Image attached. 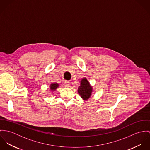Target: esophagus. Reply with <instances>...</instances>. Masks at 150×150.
Returning <instances> with one entry per match:
<instances>
[{"label": "esophagus", "instance_id": "obj_1", "mask_svg": "<svg viewBox=\"0 0 150 150\" xmlns=\"http://www.w3.org/2000/svg\"><path fill=\"white\" fill-rule=\"evenodd\" d=\"M64 86L67 87H69L70 86V82L69 81H64Z\"/></svg>", "mask_w": 150, "mask_h": 150}]
</instances>
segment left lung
Instances as JSON below:
<instances>
[{"label": "left lung", "mask_w": 150, "mask_h": 150, "mask_svg": "<svg viewBox=\"0 0 150 150\" xmlns=\"http://www.w3.org/2000/svg\"><path fill=\"white\" fill-rule=\"evenodd\" d=\"M92 91L93 88L90 85L88 80L86 77L83 78L80 81V86L78 88V93L79 95L83 100H86L91 96Z\"/></svg>", "instance_id": "obj_1"}]
</instances>
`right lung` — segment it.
I'll return each instance as SVG.
<instances>
[{"label":"right lung","instance_id":"obj_1","mask_svg":"<svg viewBox=\"0 0 150 150\" xmlns=\"http://www.w3.org/2000/svg\"><path fill=\"white\" fill-rule=\"evenodd\" d=\"M59 86V84H58V83H51V84H50V89L51 91H55V90L57 89V88H58Z\"/></svg>","mask_w":150,"mask_h":150}]
</instances>
